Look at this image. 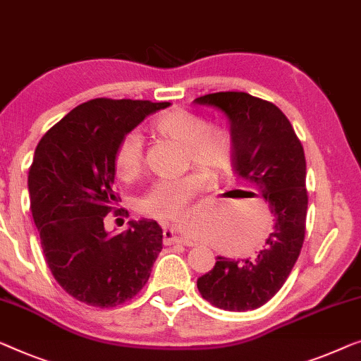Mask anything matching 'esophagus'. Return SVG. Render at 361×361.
Returning <instances> with one entry per match:
<instances>
[{
  "instance_id": "1",
  "label": "esophagus",
  "mask_w": 361,
  "mask_h": 361,
  "mask_svg": "<svg viewBox=\"0 0 361 361\" xmlns=\"http://www.w3.org/2000/svg\"><path fill=\"white\" fill-rule=\"evenodd\" d=\"M163 236H164V244L166 245H171V244H176V243H179V244H184V245H193L195 243L192 241V239H189V238H180L179 234L176 233V229L174 228H164V233H163Z\"/></svg>"
}]
</instances>
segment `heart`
<instances>
[{
	"label": "heart",
	"mask_w": 361,
	"mask_h": 361,
	"mask_svg": "<svg viewBox=\"0 0 361 361\" xmlns=\"http://www.w3.org/2000/svg\"><path fill=\"white\" fill-rule=\"evenodd\" d=\"M156 133L185 146L187 158L193 164L221 172L233 159V137L228 128L208 125L207 118L195 112L176 109L153 123ZM114 166L122 180H132L143 168V137L137 130L120 140ZM210 174L197 169L177 179L156 180L145 193L140 207L146 215L159 219H185L190 216V203L210 187Z\"/></svg>",
	"instance_id": "1"
}]
</instances>
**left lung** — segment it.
Here are the masks:
<instances>
[{"instance_id": "1", "label": "left lung", "mask_w": 361, "mask_h": 361, "mask_svg": "<svg viewBox=\"0 0 361 361\" xmlns=\"http://www.w3.org/2000/svg\"><path fill=\"white\" fill-rule=\"evenodd\" d=\"M193 102L226 116L234 174L265 198L275 218L274 231L255 257L234 260L218 255L215 267L197 280V288L219 310H257L283 286L305 241V149L275 104L234 91L207 94Z\"/></svg>"}]
</instances>
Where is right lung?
<instances>
[{
    "mask_svg": "<svg viewBox=\"0 0 361 361\" xmlns=\"http://www.w3.org/2000/svg\"><path fill=\"white\" fill-rule=\"evenodd\" d=\"M169 102L92 99L47 132L29 169V197L47 265L68 295L112 307L132 300L163 249L154 219L111 234L104 218L117 202L114 154L125 133Z\"/></svg>",
    "mask_w": 361,
    "mask_h": 361,
    "instance_id": "obj_1",
    "label": "right lung"
}]
</instances>
